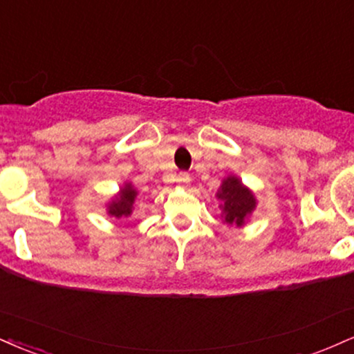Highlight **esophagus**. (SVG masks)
Masks as SVG:
<instances>
[{"instance_id":"1","label":"esophagus","mask_w":354,"mask_h":354,"mask_svg":"<svg viewBox=\"0 0 354 354\" xmlns=\"http://www.w3.org/2000/svg\"><path fill=\"white\" fill-rule=\"evenodd\" d=\"M176 181H178V185H180V186H183V188H185V186H188V185H189L191 176H189L188 173H180V174H178Z\"/></svg>"}]
</instances>
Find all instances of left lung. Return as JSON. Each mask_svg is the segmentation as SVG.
I'll use <instances>...</instances> for the list:
<instances>
[{"label":"left lung","instance_id":"8db88e82","mask_svg":"<svg viewBox=\"0 0 354 354\" xmlns=\"http://www.w3.org/2000/svg\"><path fill=\"white\" fill-rule=\"evenodd\" d=\"M216 199L219 201L221 219L227 227H232V225L244 227L257 207V198L254 191L245 186L236 174L223 178L216 193Z\"/></svg>","mask_w":354,"mask_h":354}]
</instances>
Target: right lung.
<instances>
[{"label": "right lung", "instance_id": "add662e5", "mask_svg": "<svg viewBox=\"0 0 354 354\" xmlns=\"http://www.w3.org/2000/svg\"><path fill=\"white\" fill-rule=\"evenodd\" d=\"M136 196H138V189L135 188L133 183L125 181L120 186V189L117 191V194H113L109 199V203L105 204V211L115 219L130 218L135 209Z\"/></svg>", "mask_w": 354, "mask_h": 354}]
</instances>
